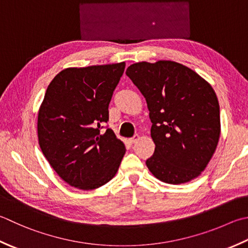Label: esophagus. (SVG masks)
<instances>
[{
	"label": "esophagus",
	"instance_id": "34e87169",
	"mask_svg": "<svg viewBox=\"0 0 248 248\" xmlns=\"http://www.w3.org/2000/svg\"><path fill=\"white\" fill-rule=\"evenodd\" d=\"M140 139V137H139V134H134V137L133 138H131L130 140H129V142L131 143V144H133V143H135L137 142V140Z\"/></svg>",
	"mask_w": 248,
	"mask_h": 248
}]
</instances>
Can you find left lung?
<instances>
[{"mask_svg": "<svg viewBox=\"0 0 248 248\" xmlns=\"http://www.w3.org/2000/svg\"><path fill=\"white\" fill-rule=\"evenodd\" d=\"M125 74L146 99L155 153L146 166L161 182L178 185L198 177L214 155L220 135L214 89L174 61L139 62Z\"/></svg>", "mask_w": 248, "mask_h": 248, "instance_id": "8db88e82", "label": "left lung"}]
</instances>
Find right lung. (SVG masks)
I'll use <instances>...</instances> for the list:
<instances>
[{
  "label": "right lung",
  "instance_id": "right-lung-1",
  "mask_svg": "<svg viewBox=\"0 0 248 248\" xmlns=\"http://www.w3.org/2000/svg\"><path fill=\"white\" fill-rule=\"evenodd\" d=\"M124 66L69 67L46 90L38 110V144L51 168L73 187L99 188L118 171L124 144L111 129H101Z\"/></svg>",
  "mask_w": 248,
  "mask_h": 248
}]
</instances>
